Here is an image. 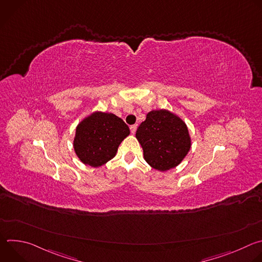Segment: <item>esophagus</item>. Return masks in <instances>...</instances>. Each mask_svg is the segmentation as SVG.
I'll return each mask as SVG.
<instances>
[{
	"mask_svg": "<svg viewBox=\"0 0 262 262\" xmlns=\"http://www.w3.org/2000/svg\"><path fill=\"white\" fill-rule=\"evenodd\" d=\"M136 130H137V125H132V126H130V133H132L133 135H135V134H136Z\"/></svg>",
	"mask_w": 262,
	"mask_h": 262,
	"instance_id": "34e87169",
	"label": "esophagus"
}]
</instances>
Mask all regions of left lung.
<instances>
[{
	"label": "left lung",
	"instance_id": "1",
	"mask_svg": "<svg viewBox=\"0 0 262 262\" xmlns=\"http://www.w3.org/2000/svg\"><path fill=\"white\" fill-rule=\"evenodd\" d=\"M136 138L143 148L144 160L161 172L177 167L192 146L185 122L165 108L149 112L138 127Z\"/></svg>",
	"mask_w": 262,
	"mask_h": 262
}]
</instances>
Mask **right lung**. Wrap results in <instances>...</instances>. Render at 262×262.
Returning <instances> with one entry per match:
<instances>
[{
    "label": "right lung",
    "mask_w": 262,
    "mask_h": 262,
    "mask_svg": "<svg viewBox=\"0 0 262 262\" xmlns=\"http://www.w3.org/2000/svg\"><path fill=\"white\" fill-rule=\"evenodd\" d=\"M129 133L128 126L115 114L95 111L78 124L73 139L74 152L84 165L100 167L116 156Z\"/></svg>",
    "instance_id": "obj_1"
}]
</instances>
